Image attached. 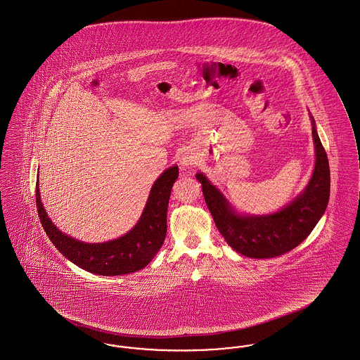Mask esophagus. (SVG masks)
<instances>
[{
  "mask_svg": "<svg viewBox=\"0 0 360 360\" xmlns=\"http://www.w3.org/2000/svg\"><path fill=\"white\" fill-rule=\"evenodd\" d=\"M194 163H195V158L191 156V155H185V156L181 158V166H184V167H188Z\"/></svg>",
  "mask_w": 360,
  "mask_h": 360,
  "instance_id": "34e87169",
  "label": "esophagus"
}]
</instances>
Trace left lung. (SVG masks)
<instances>
[{"label":"left lung","mask_w":360,"mask_h":360,"mask_svg":"<svg viewBox=\"0 0 360 360\" xmlns=\"http://www.w3.org/2000/svg\"><path fill=\"white\" fill-rule=\"evenodd\" d=\"M316 146V166L305 191L290 205L270 216L247 217L236 214L219 188L204 174H197L206 205L226 243L241 255L254 259L279 257L307 239L326 212L329 201L330 174L326 150L311 117Z\"/></svg>","instance_id":"8db88e82"}]
</instances>
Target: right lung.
Returning a JSON list of instances; mask_svg holds the SVG:
<instances>
[{
    "mask_svg": "<svg viewBox=\"0 0 360 360\" xmlns=\"http://www.w3.org/2000/svg\"><path fill=\"white\" fill-rule=\"evenodd\" d=\"M178 172V167L172 166L155 181L139 223L119 239L89 244L62 233L49 219L40 201L39 182H36L40 223L59 252L85 271L105 276L135 273L154 259L166 239L167 206Z\"/></svg>",
    "mask_w": 360,
    "mask_h": 360,
    "instance_id": "obj_1",
    "label": "right lung"
}]
</instances>
